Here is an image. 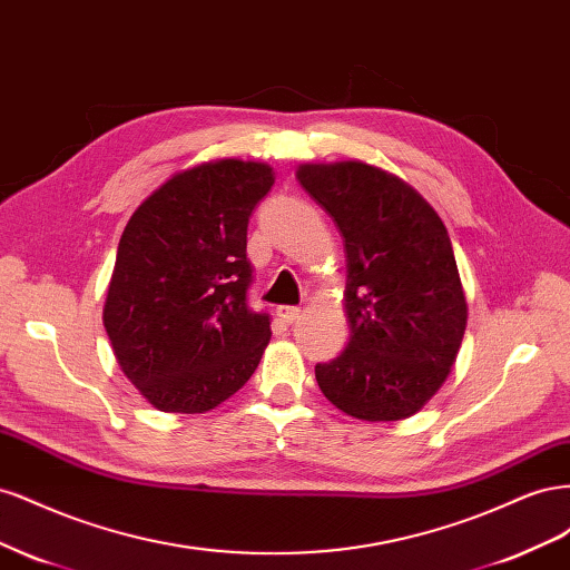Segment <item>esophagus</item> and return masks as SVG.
I'll use <instances>...</instances> for the list:
<instances>
[{
    "label": "esophagus",
    "instance_id": "1",
    "mask_svg": "<svg viewBox=\"0 0 570 570\" xmlns=\"http://www.w3.org/2000/svg\"><path fill=\"white\" fill-rule=\"evenodd\" d=\"M302 316V308L299 306H278V318L287 325L295 323Z\"/></svg>",
    "mask_w": 570,
    "mask_h": 570
}]
</instances>
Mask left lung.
Masks as SVG:
<instances>
[{
  "label": "left lung",
  "instance_id": "left-lung-1",
  "mask_svg": "<svg viewBox=\"0 0 570 570\" xmlns=\"http://www.w3.org/2000/svg\"><path fill=\"white\" fill-rule=\"evenodd\" d=\"M297 180L347 254L352 335L316 364L318 387L354 419H406L446 381L469 318L452 239L416 189L375 166L304 164Z\"/></svg>",
  "mask_w": 570,
  "mask_h": 570
}]
</instances>
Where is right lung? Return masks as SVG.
I'll return each mask as SVG.
<instances>
[{
	"label": "right lung",
	"mask_w": 570,
	"mask_h": 570,
	"mask_svg": "<svg viewBox=\"0 0 570 570\" xmlns=\"http://www.w3.org/2000/svg\"><path fill=\"white\" fill-rule=\"evenodd\" d=\"M273 180L266 164L195 166L137 206L120 235L105 327L120 371L159 411H209L262 361L271 316L247 304V226Z\"/></svg>",
	"instance_id": "right-lung-1"
}]
</instances>
